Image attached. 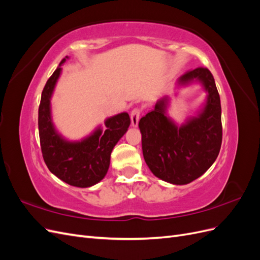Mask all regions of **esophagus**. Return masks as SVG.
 <instances>
[{
    "instance_id": "34e87169",
    "label": "esophagus",
    "mask_w": 260,
    "mask_h": 260,
    "mask_svg": "<svg viewBox=\"0 0 260 260\" xmlns=\"http://www.w3.org/2000/svg\"><path fill=\"white\" fill-rule=\"evenodd\" d=\"M140 116H141V109L136 107L133 108L131 111L130 114V118H131V123L133 127H138V123H139V119H140Z\"/></svg>"
}]
</instances>
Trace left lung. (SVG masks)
<instances>
[{
	"instance_id": "obj_1",
	"label": "left lung",
	"mask_w": 260,
	"mask_h": 260,
	"mask_svg": "<svg viewBox=\"0 0 260 260\" xmlns=\"http://www.w3.org/2000/svg\"><path fill=\"white\" fill-rule=\"evenodd\" d=\"M199 81L208 93L198 116L177 125L167 116L168 98L157 102L153 111L139 121L145 162L153 174L166 182L182 185L209 169L222 142L221 104L215 79L207 68L199 67L181 76V85Z\"/></svg>"
}]
</instances>
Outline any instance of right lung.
Returning <instances> with one entry per match:
<instances>
[{
  "mask_svg": "<svg viewBox=\"0 0 260 260\" xmlns=\"http://www.w3.org/2000/svg\"><path fill=\"white\" fill-rule=\"evenodd\" d=\"M66 58L61 59L42 91L38 118L40 145L43 159L53 175L73 186L89 187L106 176L113 148L127 132L130 117L121 113L107 118L104 131L99 127L78 142H70L58 135L52 122L51 96Z\"/></svg>",
  "mask_w": 260,
  "mask_h": 260,
  "instance_id": "right-lung-1",
  "label": "right lung"
}]
</instances>
